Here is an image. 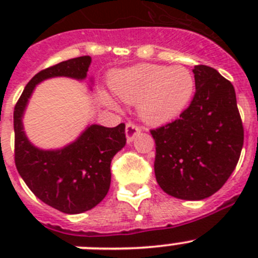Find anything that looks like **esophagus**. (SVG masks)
<instances>
[{
	"mask_svg": "<svg viewBox=\"0 0 258 258\" xmlns=\"http://www.w3.org/2000/svg\"><path fill=\"white\" fill-rule=\"evenodd\" d=\"M125 133H126V140L127 142H132L134 140V137L137 134L141 133V126L140 125H137L136 122L129 121L126 124V127H125Z\"/></svg>",
	"mask_w": 258,
	"mask_h": 258,
	"instance_id": "1",
	"label": "esophagus"
}]
</instances>
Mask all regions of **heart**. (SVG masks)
I'll list each match as a JSON object with an SVG mask.
<instances>
[{
    "label": "heart",
    "mask_w": 258,
    "mask_h": 258,
    "mask_svg": "<svg viewBox=\"0 0 258 258\" xmlns=\"http://www.w3.org/2000/svg\"><path fill=\"white\" fill-rule=\"evenodd\" d=\"M113 94L138 103L141 117L152 124L170 121L183 112L194 94V77L182 66L142 63L116 71L109 80Z\"/></svg>",
    "instance_id": "b5f03b06"
}]
</instances>
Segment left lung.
Listing matches in <instances>:
<instances>
[{
	"label": "left lung",
	"mask_w": 258,
	"mask_h": 258,
	"mask_svg": "<svg viewBox=\"0 0 258 258\" xmlns=\"http://www.w3.org/2000/svg\"><path fill=\"white\" fill-rule=\"evenodd\" d=\"M195 94L174 121L151 129L155 175L168 195L202 200L226 183L240 157L244 129L235 89L208 66H195Z\"/></svg>",
	"instance_id": "obj_1"
}]
</instances>
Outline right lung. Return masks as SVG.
Instances as JSON below:
<instances>
[{
	"label": "right lung",
	"instance_id": "right-lung-1",
	"mask_svg": "<svg viewBox=\"0 0 258 258\" xmlns=\"http://www.w3.org/2000/svg\"><path fill=\"white\" fill-rule=\"evenodd\" d=\"M90 61V56L84 55L40 71L27 84L14 108V159L20 177L38 199L67 214L83 213L104 199L111 184V160L126 143L125 124L90 125L64 149L44 151L27 140L22 116L38 83L55 76L85 79Z\"/></svg>",
	"mask_w": 258,
	"mask_h": 258
}]
</instances>
